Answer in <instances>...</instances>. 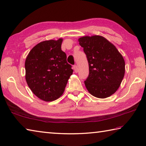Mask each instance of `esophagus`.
Returning a JSON list of instances; mask_svg holds the SVG:
<instances>
[{
  "instance_id": "1",
  "label": "esophagus",
  "mask_w": 146,
  "mask_h": 146,
  "mask_svg": "<svg viewBox=\"0 0 146 146\" xmlns=\"http://www.w3.org/2000/svg\"><path fill=\"white\" fill-rule=\"evenodd\" d=\"M73 70H74V71H75V73H77L78 71V69L77 66H76V65L73 66Z\"/></svg>"
}]
</instances>
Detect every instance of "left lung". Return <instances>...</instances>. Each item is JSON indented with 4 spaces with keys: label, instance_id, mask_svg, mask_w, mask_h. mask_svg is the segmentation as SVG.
Segmentation results:
<instances>
[{
    "label": "left lung",
    "instance_id": "8db88e82",
    "mask_svg": "<svg viewBox=\"0 0 146 146\" xmlns=\"http://www.w3.org/2000/svg\"><path fill=\"white\" fill-rule=\"evenodd\" d=\"M78 41L89 62V76L84 82L87 91L98 98L110 96L120 87L125 73L123 55L102 36H85Z\"/></svg>",
    "mask_w": 146,
    "mask_h": 146
}]
</instances>
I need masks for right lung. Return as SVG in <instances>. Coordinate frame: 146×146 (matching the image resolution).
Wrapping results in <instances>:
<instances>
[{"mask_svg":"<svg viewBox=\"0 0 146 146\" xmlns=\"http://www.w3.org/2000/svg\"><path fill=\"white\" fill-rule=\"evenodd\" d=\"M63 39L46 40L34 46L25 62V80L34 95L52 102L64 93L73 70L61 50Z\"/></svg>","mask_w":146,"mask_h":146,"instance_id":"right-lung-1","label":"right lung"}]
</instances>
